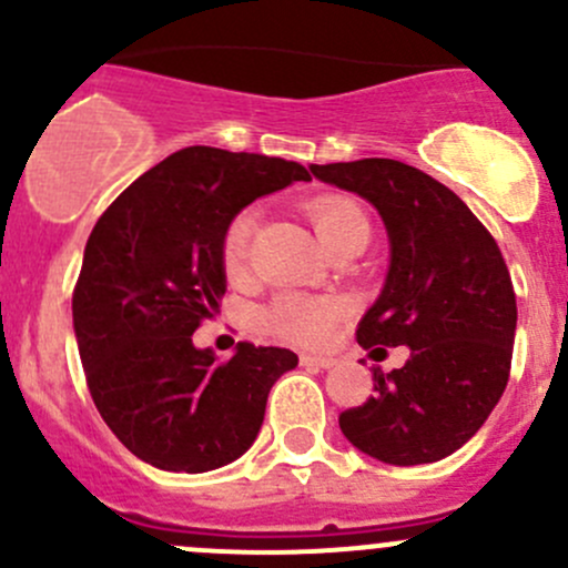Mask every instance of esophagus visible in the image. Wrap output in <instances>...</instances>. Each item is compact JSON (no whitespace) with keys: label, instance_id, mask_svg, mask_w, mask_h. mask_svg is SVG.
<instances>
[{"label":"esophagus","instance_id":"esophagus-1","mask_svg":"<svg viewBox=\"0 0 568 568\" xmlns=\"http://www.w3.org/2000/svg\"><path fill=\"white\" fill-rule=\"evenodd\" d=\"M302 365H307V368H321V371H326V368H332V365H335V359L332 357H318V354H302Z\"/></svg>","mask_w":568,"mask_h":568}]
</instances>
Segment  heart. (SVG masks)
<instances>
[{"instance_id": "obj_1", "label": "heart", "mask_w": 568, "mask_h": 568, "mask_svg": "<svg viewBox=\"0 0 568 568\" xmlns=\"http://www.w3.org/2000/svg\"><path fill=\"white\" fill-rule=\"evenodd\" d=\"M305 214L311 216L318 239L326 250H337L352 239H368L371 222L359 203L343 194H318L305 203ZM255 233V214L239 211L225 225L220 239L222 272L231 283H244L250 277V247ZM343 316V305L332 296L311 294H280L261 311L263 329L277 341L291 346H318L329 337L332 326Z\"/></svg>"}]
</instances>
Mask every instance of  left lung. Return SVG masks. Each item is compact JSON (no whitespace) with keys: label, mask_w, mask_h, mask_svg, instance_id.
<instances>
[{"label":"left lung","mask_w":568,"mask_h":568,"mask_svg":"<svg viewBox=\"0 0 568 568\" xmlns=\"http://www.w3.org/2000/svg\"><path fill=\"white\" fill-rule=\"evenodd\" d=\"M385 220L390 272L357 343L409 346L404 368H374V395L341 412L348 443L385 464H432L489 417L511 374L517 296L503 252L478 216L423 170L395 159L313 164Z\"/></svg>","instance_id":"8db88e82"}]
</instances>
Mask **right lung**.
Returning <instances> with one entry per match:
<instances>
[{
	"instance_id": "add662e5",
	"label": "right lung",
	"mask_w": 568,
	"mask_h": 568,
	"mask_svg": "<svg viewBox=\"0 0 568 568\" xmlns=\"http://www.w3.org/2000/svg\"><path fill=\"white\" fill-rule=\"evenodd\" d=\"M294 181H311L296 162L192 145L136 178L95 222L73 332L95 409L136 459L209 473L255 443L268 390L300 357L242 341L220 363L192 335L225 294V225Z\"/></svg>"
}]
</instances>
